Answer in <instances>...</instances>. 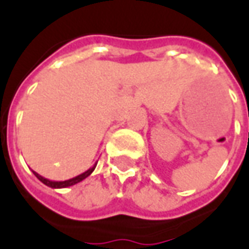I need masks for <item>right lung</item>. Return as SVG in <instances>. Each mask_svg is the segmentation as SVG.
I'll return each instance as SVG.
<instances>
[{"label": "right lung", "mask_w": 249, "mask_h": 249, "mask_svg": "<svg viewBox=\"0 0 249 249\" xmlns=\"http://www.w3.org/2000/svg\"><path fill=\"white\" fill-rule=\"evenodd\" d=\"M96 165H97V164H94L92 168H89L88 171H85V172L81 173V175H78V176H76V178H69V180H65V181H52V180H49V178H42L41 175H38V173L35 172V171H33V173H35V176L38 178V180H40L41 183H44L45 185H48V187H51V188H66V187H71V185H74V184L82 181L84 178H87L88 176H89V175H90V173L94 171Z\"/></svg>", "instance_id": "right-lung-1"}]
</instances>
